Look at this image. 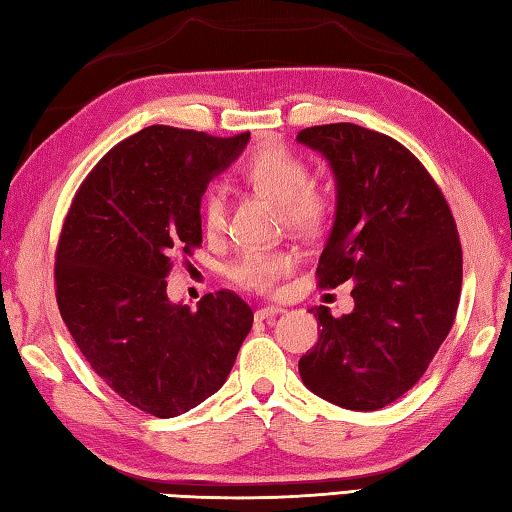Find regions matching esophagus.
Returning <instances> with one entry per match:
<instances>
[{
    "instance_id": "34e87169",
    "label": "esophagus",
    "mask_w": 512,
    "mask_h": 512,
    "mask_svg": "<svg viewBox=\"0 0 512 512\" xmlns=\"http://www.w3.org/2000/svg\"><path fill=\"white\" fill-rule=\"evenodd\" d=\"M283 312V307H274V305H267V307H258L256 310V321H265V318H272V316H278Z\"/></svg>"
}]
</instances>
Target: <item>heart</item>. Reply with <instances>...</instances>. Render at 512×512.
<instances>
[{
	"instance_id": "obj_1",
	"label": "heart",
	"mask_w": 512,
	"mask_h": 512,
	"mask_svg": "<svg viewBox=\"0 0 512 512\" xmlns=\"http://www.w3.org/2000/svg\"><path fill=\"white\" fill-rule=\"evenodd\" d=\"M245 180L281 209V223L298 236L316 238L332 225L336 198L330 189L312 182L307 162L285 144H267L252 153L243 169ZM229 216L227 191L209 185L200 198V223L205 234H225ZM292 249H247L229 267V278L238 287L258 294H274L294 272Z\"/></svg>"
}]
</instances>
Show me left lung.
<instances>
[{"label":"left lung","mask_w":512,"mask_h":512,"mask_svg":"<svg viewBox=\"0 0 512 512\" xmlns=\"http://www.w3.org/2000/svg\"><path fill=\"white\" fill-rule=\"evenodd\" d=\"M330 160L336 218L318 287L354 281V310L312 307L321 334L303 383L347 410L388 406L417 383L455 323L464 254L443 191L410 149L352 122L298 131Z\"/></svg>","instance_id":"8db88e82"}]
</instances>
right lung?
<instances>
[{
    "instance_id": "1",
    "label": "right lung",
    "mask_w": 512,
    "mask_h": 512,
    "mask_svg": "<svg viewBox=\"0 0 512 512\" xmlns=\"http://www.w3.org/2000/svg\"><path fill=\"white\" fill-rule=\"evenodd\" d=\"M247 133L153 124L91 169L55 249V298L95 374L133 408L169 419L211 397L234 368L254 312L231 289L173 305L167 274L202 245L200 198Z\"/></svg>"
}]
</instances>
